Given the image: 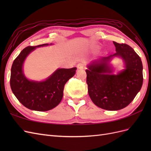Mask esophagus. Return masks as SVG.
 <instances>
[{"instance_id": "1", "label": "esophagus", "mask_w": 151, "mask_h": 151, "mask_svg": "<svg viewBox=\"0 0 151 151\" xmlns=\"http://www.w3.org/2000/svg\"><path fill=\"white\" fill-rule=\"evenodd\" d=\"M77 67L78 69H83L84 67V63H79L77 64Z\"/></svg>"}]
</instances>
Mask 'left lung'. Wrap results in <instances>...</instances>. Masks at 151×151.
I'll use <instances>...</instances> for the list:
<instances>
[{"mask_svg":"<svg viewBox=\"0 0 151 151\" xmlns=\"http://www.w3.org/2000/svg\"><path fill=\"white\" fill-rule=\"evenodd\" d=\"M116 53L91 62L86 70L88 93L97 106L116 111L127 106L139 92L143 83V66L134 49L127 44L113 42ZM120 57L125 68L112 75L109 62L114 57Z\"/></svg>","mask_w":151,"mask_h":151,"instance_id":"8db88e82","label":"left lung"}]
</instances>
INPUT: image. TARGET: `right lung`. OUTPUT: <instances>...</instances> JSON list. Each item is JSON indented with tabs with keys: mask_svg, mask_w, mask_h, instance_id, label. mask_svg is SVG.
Returning a JSON list of instances; mask_svg holds the SVG:
<instances>
[{
	"mask_svg": "<svg viewBox=\"0 0 151 151\" xmlns=\"http://www.w3.org/2000/svg\"><path fill=\"white\" fill-rule=\"evenodd\" d=\"M47 45L26 47L14 60L11 67L10 85L12 93L22 105L31 110L45 111L56 107L62 101L65 83L75 75L77 69L76 67L58 68L43 81L27 79L22 70L25 59L36 48Z\"/></svg>",
	"mask_w": 151,
	"mask_h": 151,
	"instance_id": "obj_1",
	"label": "right lung"
}]
</instances>
